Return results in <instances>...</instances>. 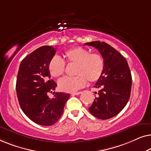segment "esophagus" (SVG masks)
<instances>
[{"instance_id":"1","label":"esophagus","mask_w":151,"mask_h":151,"mask_svg":"<svg viewBox=\"0 0 151 151\" xmlns=\"http://www.w3.org/2000/svg\"><path fill=\"white\" fill-rule=\"evenodd\" d=\"M80 93H82V91H80V92H76V93H72V95H73V96H78V95H80Z\"/></svg>"}]
</instances>
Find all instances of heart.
Wrapping results in <instances>:
<instances>
[{
    "label": "heart",
    "instance_id": "b5f03b06",
    "mask_svg": "<svg viewBox=\"0 0 151 151\" xmlns=\"http://www.w3.org/2000/svg\"><path fill=\"white\" fill-rule=\"evenodd\" d=\"M68 65H73V74L76 76L60 80L59 88L65 92H75L85 85L86 80L90 82L100 79L104 71V60L98 53H90L88 49L77 47L68 49L64 53ZM49 73L54 78L60 77L65 73V63L60 58L54 56L49 60Z\"/></svg>",
    "mask_w": 151,
    "mask_h": 151
}]
</instances>
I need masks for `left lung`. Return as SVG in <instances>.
I'll use <instances>...</instances> for the list:
<instances>
[{
	"instance_id": "8db88e82",
	"label": "left lung",
	"mask_w": 151,
	"mask_h": 151,
	"mask_svg": "<svg viewBox=\"0 0 151 151\" xmlns=\"http://www.w3.org/2000/svg\"><path fill=\"white\" fill-rule=\"evenodd\" d=\"M86 45L95 47L104 59V71L94 87L100 89L88 111L97 118L107 119L118 114L130 98L132 76L122 55L104 42L93 41Z\"/></svg>"
}]
</instances>
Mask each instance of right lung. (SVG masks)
<instances>
[{
    "label": "right lung",
    "instance_id": "1",
    "mask_svg": "<svg viewBox=\"0 0 151 151\" xmlns=\"http://www.w3.org/2000/svg\"><path fill=\"white\" fill-rule=\"evenodd\" d=\"M55 49L42 46L29 54L20 63L16 80V93L22 111L35 123L51 126L63 113L70 95L54 93L49 98L48 93L55 89L57 84L51 80L48 69L49 60L54 56Z\"/></svg>",
    "mask_w": 151,
    "mask_h": 151
}]
</instances>
